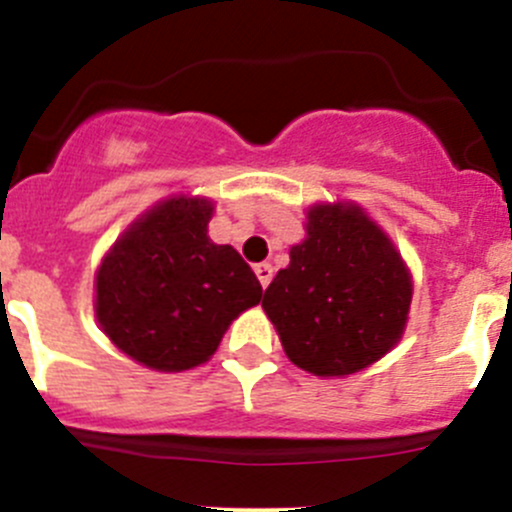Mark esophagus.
Wrapping results in <instances>:
<instances>
[{
	"mask_svg": "<svg viewBox=\"0 0 512 512\" xmlns=\"http://www.w3.org/2000/svg\"><path fill=\"white\" fill-rule=\"evenodd\" d=\"M255 275L260 280V285L267 287L272 282V275H275V267L267 265V262H260V265H255Z\"/></svg>",
	"mask_w": 512,
	"mask_h": 512,
	"instance_id": "esophagus-1",
	"label": "esophagus"
}]
</instances>
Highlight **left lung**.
Listing matches in <instances>:
<instances>
[{
	"instance_id": "left-lung-1",
	"label": "left lung",
	"mask_w": 512,
	"mask_h": 512,
	"mask_svg": "<svg viewBox=\"0 0 512 512\" xmlns=\"http://www.w3.org/2000/svg\"><path fill=\"white\" fill-rule=\"evenodd\" d=\"M411 289L401 255L359 205H314L307 237L289 250L262 307L292 364L347 376L396 347Z\"/></svg>"
}]
</instances>
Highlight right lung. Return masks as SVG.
<instances>
[{
    "label": "right lung",
    "mask_w": 512,
    "mask_h": 512,
    "mask_svg": "<svg viewBox=\"0 0 512 512\" xmlns=\"http://www.w3.org/2000/svg\"><path fill=\"white\" fill-rule=\"evenodd\" d=\"M213 203L170 198L128 227L96 272L106 337L156 371L203 364L240 312L262 297L240 252L208 237Z\"/></svg>",
    "instance_id": "right-lung-1"
}]
</instances>
